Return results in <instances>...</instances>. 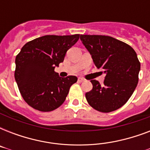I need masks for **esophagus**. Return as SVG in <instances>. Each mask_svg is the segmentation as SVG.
<instances>
[{"instance_id": "obj_1", "label": "esophagus", "mask_w": 150, "mask_h": 150, "mask_svg": "<svg viewBox=\"0 0 150 150\" xmlns=\"http://www.w3.org/2000/svg\"><path fill=\"white\" fill-rule=\"evenodd\" d=\"M85 79H82V78H79L78 79V82H84Z\"/></svg>"}]
</instances>
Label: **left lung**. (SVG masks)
<instances>
[{"mask_svg":"<svg viewBox=\"0 0 150 150\" xmlns=\"http://www.w3.org/2000/svg\"><path fill=\"white\" fill-rule=\"evenodd\" d=\"M95 65L106 74L103 84L91 80L93 89L86 93L87 102L103 113L121 107L130 98L139 82L140 62L132 47L111 36L81 35Z\"/></svg>","mask_w":150,"mask_h":150,"instance_id":"left-lung-1","label":"left lung"}]
</instances>
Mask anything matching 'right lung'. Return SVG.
I'll use <instances>...</instances> for the list:
<instances>
[{
  "label": "right lung",
  "instance_id": "obj_1",
  "mask_svg": "<svg viewBox=\"0 0 150 150\" xmlns=\"http://www.w3.org/2000/svg\"><path fill=\"white\" fill-rule=\"evenodd\" d=\"M79 39L71 36L47 35L25 43L15 58V79L20 93L28 104L48 112L61 106L77 77L61 78L54 71L63 62L66 52Z\"/></svg>",
  "mask_w": 150,
  "mask_h": 150
}]
</instances>
